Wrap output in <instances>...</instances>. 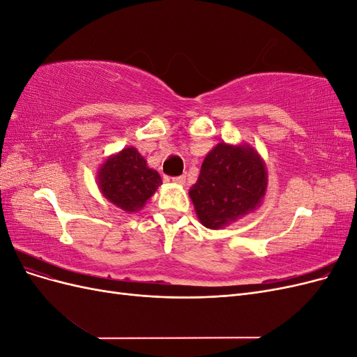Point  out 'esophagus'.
Listing matches in <instances>:
<instances>
[{"mask_svg":"<svg viewBox=\"0 0 357 357\" xmlns=\"http://www.w3.org/2000/svg\"><path fill=\"white\" fill-rule=\"evenodd\" d=\"M172 183H176V185H185L186 183V176H178V177H172Z\"/></svg>","mask_w":357,"mask_h":357,"instance_id":"34e87169","label":"esophagus"}]
</instances>
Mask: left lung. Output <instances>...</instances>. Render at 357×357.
<instances>
[{
    "instance_id": "obj_1",
    "label": "left lung",
    "mask_w": 357,
    "mask_h": 357,
    "mask_svg": "<svg viewBox=\"0 0 357 357\" xmlns=\"http://www.w3.org/2000/svg\"><path fill=\"white\" fill-rule=\"evenodd\" d=\"M266 186L265 162L253 147L219 143L205 156L189 197L205 228L220 229L259 208Z\"/></svg>"
}]
</instances>
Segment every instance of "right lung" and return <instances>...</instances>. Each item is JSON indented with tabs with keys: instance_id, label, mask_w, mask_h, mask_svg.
Returning a JSON list of instances; mask_svg holds the SVG:
<instances>
[{
	"instance_id": "obj_1",
	"label": "right lung",
	"mask_w": 357,
	"mask_h": 357,
	"mask_svg": "<svg viewBox=\"0 0 357 357\" xmlns=\"http://www.w3.org/2000/svg\"><path fill=\"white\" fill-rule=\"evenodd\" d=\"M98 188L102 195L126 213H137L162 185L158 171L149 168L135 147L112 155L98 169Z\"/></svg>"
}]
</instances>
